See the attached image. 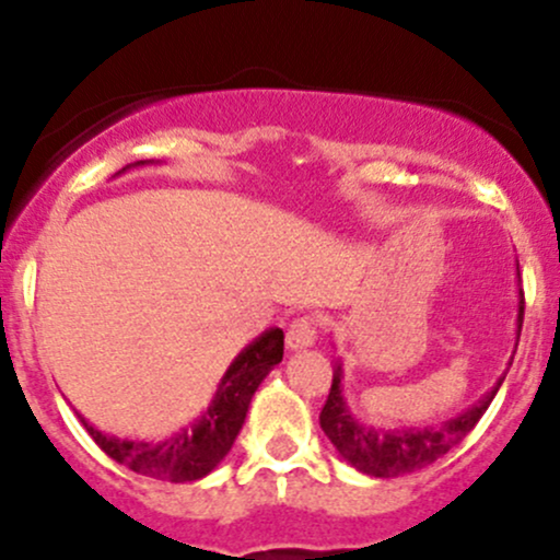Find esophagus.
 Listing matches in <instances>:
<instances>
[{
  "label": "esophagus",
  "instance_id": "34e87169",
  "mask_svg": "<svg viewBox=\"0 0 560 560\" xmlns=\"http://www.w3.org/2000/svg\"><path fill=\"white\" fill-rule=\"evenodd\" d=\"M316 320L311 316H302L294 318L287 329V347L289 350H305V347L316 345Z\"/></svg>",
  "mask_w": 560,
  "mask_h": 560
}]
</instances>
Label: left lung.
<instances>
[{
    "mask_svg": "<svg viewBox=\"0 0 560 560\" xmlns=\"http://www.w3.org/2000/svg\"><path fill=\"white\" fill-rule=\"evenodd\" d=\"M524 320V292L518 289V316H516V334L522 331ZM518 345V342H516ZM513 358L508 361L511 369ZM494 382V387L481 395L471 408L464 413L453 416V419L436 423V427H400V429H384V427H369V423L358 421L350 405L345 400V369L342 358H334V378L329 389V400H326L324 410H320V429L329 436L331 445L337 453L358 468L361 474L376 479H395L402 474L419 471V468L434 464L436 458L450 453L458 445L464 436L477 427V421L490 408L492 397L498 395L500 384L508 374Z\"/></svg>",
    "mask_w": 560,
    "mask_h": 560,
    "instance_id": "8db88e82",
    "label": "left lung"
}]
</instances>
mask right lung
I'll return each mask as SVG.
<instances>
[{"label":"right lung","mask_w":560,"mask_h":560,"mask_svg":"<svg viewBox=\"0 0 560 560\" xmlns=\"http://www.w3.org/2000/svg\"><path fill=\"white\" fill-rule=\"evenodd\" d=\"M141 165H152V160L126 165L115 176H120L128 168H141ZM281 358H284V331L273 326V329H266L260 337H255L231 361L202 416L163 442L120 440L115 434L100 432L83 416L79 419L96 445L105 450L113 460L141 474V477L173 481V485L197 481L208 477L226 458L236 434L242 432L244 419H247L253 395L258 392L262 378L281 363Z\"/></svg>","instance_id":"right-lung-1"}]
</instances>
